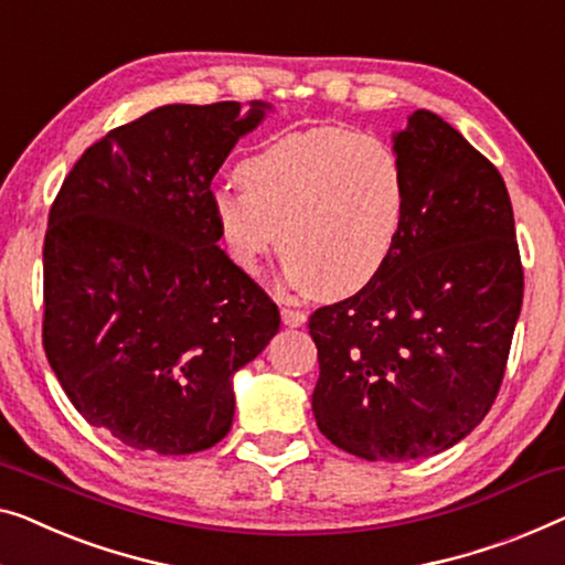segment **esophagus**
Segmentation results:
<instances>
[{"mask_svg":"<svg viewBox=\"0 0 565 565\" xmlns=\"http://www.w3.org/2000/svg\"><path fill=\"white\" fill-rule=\"evenodd\" d=\"M281 319H284L286 327H301V324L307 322V315H305V311H299V309L284 307L281 309Z\"/></svg>","mask_w":565,"mask_h":565,"instance_id":"34e87169","label":"esophagus"}]
</instances>
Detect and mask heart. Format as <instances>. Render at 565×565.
Returning <instances> with one entry per match:
<instances>
[{
  "label": "heart",
  "mask_w": 565,
  "mask_h": 565,
  "mask_svg": "<svg viewBox=\"0 0 565 565\" xmlns=\"http://www.w3.org/2000/svg\"><path fill=\"white\" fill-rule=\"evenodd\" d=\"M243 190L210 200L217 241L256 276L279 246L291 289L344 299L393 258L408 215V177L385 141L348 126L281 134L238 164Z\"/></svg>",
  "instance_id": "obj_1"
}]
</instances>
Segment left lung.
Segmentation results:
<instances>
[{
	"mask_svg": "<svg viewBox=\"0 0 565 565\" xmlns=\"http://www.w3.org/2000/svg\"><path fill=\"white\" fill-rule=\"evenodd\" d=\"M408 215L388 266L317 309L309 334L317 426L367 461L446 451L498 398L523 307V264L502 174L426 108L393 134Z\"/></svg>",
	"mask_w": 565,
	"mask_h": 565,
	"instance_id": "1",
	"label": "left lung"
}]
</instances>
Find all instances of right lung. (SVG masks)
Wrapping results in <instances>:
<instances>
[{
  "mask_svg": "<svg viewBox=\"0 0 565 565\" xmlns=\"http://www.w3.org/2000/svg\"><path fill=\"white\" fill-rule=\"evenodd\" d=\"M271 106L170 104L83 151L42 248L50 367L90 426L139 451L215 446L233 375L279 332V309L217 246L215 172Z\"/></svg>",
  "mask_w": 565,
  "mask_h": 565,
  "instance_id": "obj_1",
  "label": "right lung"
}]
</instances>
